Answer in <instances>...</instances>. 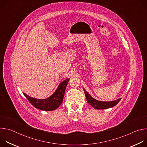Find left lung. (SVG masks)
I'll use <instances>...</instances> for the list:
<instances>
[{"instance_id": "8db88e82", "label": "left lung", "mask_w": 147, "mask_h": 147, "mask_svg": "<svg viewBox=\"0 0 147 147\" xmlns=\"http://www.w3.org/2000/svg\"><path fill=\"white\" fill-rule=\"evenodd\" d=\"M83 90L84 91L85 95L88 103L95 109H106L111 108L116 105L119 103V102L121 100V98H119L112 101L98 100L95 99L93 97H92L89 94V93L86 91L85 88H83Z\"/></svg>"}]
</instances>
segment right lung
Returning a JSON list of instances; mask_svg holds the SVG:
<instances>
[{"label": "right lung", "mask_w": 147, "mask_h": 147, "mask_svg": "<svg viewBox=\"0 0 147 147\" xmlns=\"http://www.w3.org/2000/svg\"><path fill=\"white\" fill-rule=\"evenodd\" d=\"M69 80L67 78L60 82L53 94L45 99H37L30 96L25 93L23 94L35 108L45 111H54L59 107L63 100L65 90Z\"/></svg>", "instance_id": "1"}]
</instances>
